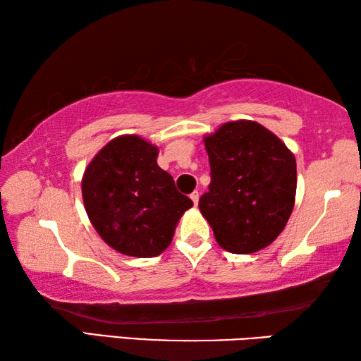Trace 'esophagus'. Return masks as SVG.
<instances>
[{"label": "esophagus", "mask_w": 361, "mask_h": 361, "mask_svg": "<svg viewBox=\"0 0 361 361\" xmlns=\"http://www.w3.org/2000/svg\"><path fill=\"white\" fill-rule=\"evenodd\" d=\"M189 197H191V200L194 202V205H197V204H199V192H197V191H194L191 195H189Z\"/></svg>", "instance_id": "34e87169"}]
</instances>
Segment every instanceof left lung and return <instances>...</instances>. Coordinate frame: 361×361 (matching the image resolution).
<instances>
[{
  "label": "left lung",
  "instance_id": "obj_1",
  "mask_svg": "<svg viewBox=\"0 0 361 361\" xmlns=\"http://www.w3.org/2000/svg\"><path fill=\"white\" fill-rule=\"evenodd\" d=\"M205 149L212 181L199 209L216 242L237 255L267 247L283 231L295 205V156L252 121L223 124L205 137Z\"/></svg>",
  "mask_w": 361,
  "mask_h": 361
}]
</instances>
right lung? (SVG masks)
<instances>
[{"instance_id": "obj_1", "label": "right lung", "mask_w": 361, "mask_h": 361, "mask_svg": "<svg viewBox=\"0 0 361 361\" xmlns=\"http://www.w3.org/2000/svg\"><path fill=\"white\" fill-rule=\"evenodd\" d=\"M156 146L122 135L99 151L82 176L90 223L116 252L137 258L161 255L192 200L157 166Z\"/></svg>"}]
</instances>
